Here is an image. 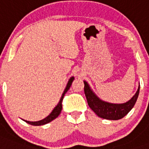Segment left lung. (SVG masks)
Masks as SVG:
<instances>
[{
  "label": "left lung",
  "mask_w": 149,
  "mask_h": 149,
  "mask_svg": "<svg viewBox=\"0 0 149 149\" xmlns=\"http://www.w3.org/2000/svg\"><path fill=\"white\" fill-rule=\"evenodd\" d=\"M84 83V93L89 107L100 118L107 120H119L127 115L136 103L139 94L140 86L132 99L125 104H110L100 100L91 90L86 81Z\"/></svg>",
  "instance_id": "1"
}]
</instances>
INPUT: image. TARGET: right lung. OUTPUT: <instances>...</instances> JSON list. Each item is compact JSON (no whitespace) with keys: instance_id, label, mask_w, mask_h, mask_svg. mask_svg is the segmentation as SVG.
Instances as JSON below:
<instances>
[{"instance_id":"obj_1","label":"right lung","mask_w":149,"mask_h":149,"mask_svg":"<svg viewBox=\"0 0 149 149\" xmlns=\"http://www.w3.org/2000/svg\"><path fill=\"white\" fill-rule=\"evenodd\" d=\"M73 79H74V77H71L70 79H69V82H68L67 86L65 87V91L63 92V95L61 97L60 100L58 102V104H57V106L53 109V111H52L51 113H50L49 115L46 117L45 118L42 119V120H38V121H28V120H24L25 122H27L29 125H35V126H39V125H45V124H48V123H49L50 121H52V120H54L55 118H56L59 115V113H61V111H62V108H63V105H62V102H63V97H64V95H65V93L69 91V89L70 88V86L72 85V83L73 81Z\"/></svg>"}]
</instances>
